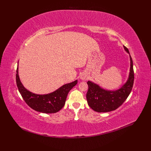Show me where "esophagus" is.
Returning <instances> with one entry per match:
<instances>
[{
    "instance_id": "34e87169",
    "label": "esophagus",
    "mask_w": 151,
    "mask_h": 151,
    "mask_svg": "<svg viewBox=\"0 0 151 151\" xmlns=\"http://www.w3.org/2000/svg\"><path fill=\"white\" fill-rule=\"evenodd\" d=\"M81 79L82 80H86V77L84 76H82L81 77Z\"/></svg>"
}]
</instances>
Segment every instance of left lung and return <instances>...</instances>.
Wrapping results in <instances>:
<instances>
[{"mask_svg": "<svg viewBox=\"0 0 151 151\" xmlns=\"http://www.w3.org/2000/svg\"><path fill=\"white\" fill-rule=\"evenodd\" d=\"M125 51L130 55L129 50L123 46ZM130 68L129 78L120 89L115 91L104 89L99 85L90 81H88V91L86 94L88 104L94 111L99 113L115 110L120 106L129 96L134 81L133 61L130 55Z\"/></svg>", "mask_w": 151, "mask_h": 151, "instance_id": "1", "label": "left lung"}]
</instances>
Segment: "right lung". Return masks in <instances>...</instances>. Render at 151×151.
<instances>
[{"mask_svg":"<svg viewBox=\"0 0 151 151\" xmlns=\"http://www.w3.org/2000/svg\"><path fill=\"white\" fill-rule=\"evenodd\" d=\"M16 84L22 98L28 106L36 111L43 113H57L65 105L68 92L77 83V80L63 85L53 92L47 94H37L26 89L20 81L16 70Z\"/></svg>","mask_w":151,"mask_h":151,"instance_id":"right-lung-1","label":"right lung"}]
</instances>
